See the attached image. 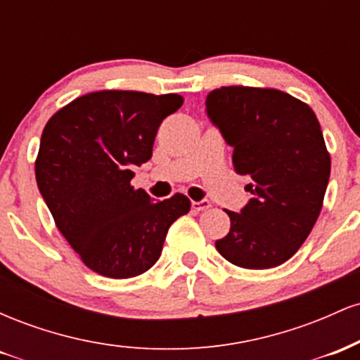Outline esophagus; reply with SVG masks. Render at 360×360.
Returning a JSON list of instances; mask_svg holds the SVG:
<instances>
[{"mask_svg":"<svg viewBox=\"0 0 360 360\" xmlns=\"http://www.w3.org/2000/svg\"><path fill=\"white\" fill-rule=\"evenodd\" d=\"M194 212H205V210L212 208V203L208 200H201V201H193L191 203Z\"/></svg>","mask_w":360,"mask_h":360,"instance_id":"1","label":"esophagus"}]
</instances>
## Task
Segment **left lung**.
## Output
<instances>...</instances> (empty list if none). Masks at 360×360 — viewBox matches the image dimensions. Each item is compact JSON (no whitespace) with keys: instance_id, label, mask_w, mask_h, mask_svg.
Here are the masks:
<instances>
[{"instance_id":"1","label":"left lung","mask_w":360,"mask_h":360,"mask_svg":"<svg viewBox=\"0 0 360 360\" xmlns=\"http://www.w3.org/2000/svg\"><path fill=\"white\" fill-rule=\"evenodd\" d=\"M206 111L254 194L240 213L226 210L230 232L214 247L243 269L281 266L315 226L328 184L330 154L315 111L284 91L252 86L212 91Z\"/></svg>"}]
</instances>
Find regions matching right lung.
Returning <instances> with one entry per match:
<instances>
[{
    "label": "right lung",
    "mask_w": 360,
    "mask_h": 360,
    "mask_svg": "<svg viewBox=\"0 0 360 360\" xmlns=\"http://www.w3.org/2000/svg\"><path fill=\"white\" fill-rule=\"evenodd\" d=\"M176 93L103 89L52 115L35 177L56 226L96 274L127 279L160 257L169 226L191 208L184 194L154 201L130 184L152 157L159 125L183 105Z\"/></svg>",
    "instance_id": "obj_1"
}]
</instances>
